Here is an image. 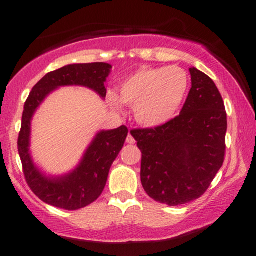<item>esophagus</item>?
I'll use <instances>...</instances> for the list:
<instances>
[{
  "mask_svg": "<svg viewBox=\"0 0 256 256\" xmlns=\"http://www.w3.org/2000/svg\"><path fill=\"white\" fill-rule=\"evenodd\" d=\"M134 142H136V140H134V138L132 137L131 134H128V138H126V143H128V144H134Z\"/></svg>",
  "mask_w": 256,
  "mask_h": 256,
  "instance_id": "34e87169",
  "label": "esophagus"
}]
</instances>
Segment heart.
I'll return each mask as SVG.
<instances>
[{
	"mask_svg": "<svg viewBox=\"0 0 256 256\" xmlns=\"http://www.w3.org/2000/svg\"><path fill=\"white\" fill-rule=\"evenodd\" d=\"M189 85V76L178 66L142 67L122 82L119 96L124 104L134 106L138 122L156 128L177 116ZM110 101L119 108L118 96L110 94Z\"/></svg>",
	"mask_w": 256,
	"mask_h": 256,
	"instance_id": "obj_1",
	"label": "heart"
}]
</instances>
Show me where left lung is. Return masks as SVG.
Segmentation results:
<instances>
[{
	"label": "left lung",
	"instance_id": "left-lung-1",
	"mask_svg": "<svg viewBox=\"0 0 256 256\" xmlns=\"http://www.w3.org/2000/svg\"><path fill=\"white\" fill-rule=\"evenodd\" d=\"M180 114L155 128L132 130L142 152L140 182L152 200L180 206L201 198L224 162L225 106L214 82L195 67Z\"/></svg>",
	"mask_w": 256,
	"mask_h": 256
}]
</instances>
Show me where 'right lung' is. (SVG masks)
<instances>
[{
  "instance_id": "add662e5",
  "label": "right lung",
  "mask_w": 256,
  "mask_h": 256,
  "mask_svg": "<svg viewBox=\"0 0 256 256\" xmlns=\"http://www.w3.org/2000/svg\"><path fill=\"white\" fill-rule=\"evenodd\" d=\"M112 64L106 62L73 64L46 74L28 95L22 113L18 150L28 186L46 204L67 210L86 207L98 198L108 173L128 137V128L101 130L95 134L80 161L72 171L61 176L44 173L31 155V122L36 110L52 91L62 86H84L106 98V82Z\"/></svg>"
}]
</instances>
